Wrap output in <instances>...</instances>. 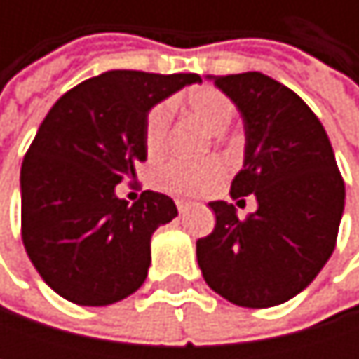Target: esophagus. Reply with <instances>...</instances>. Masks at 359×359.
<instances>
[{
	"mask_svg": "<svg viewBox=\"0 0 359 359\" xmlns=\"http://www.w3.org/2000/svg\"><path fill=\"white\" fill-rule=\"evenodd\" d=\"M177 208H179L180 214H184L189 208H191V201H184V199H177Z\"/></svg>",
	"mask_w": 359,
	"mask_h": 359,
	"instance_id": "obj_1",
	"label": "esophagus"
}]
</instances>
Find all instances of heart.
I'll list each match as a JSON object with an SVG mask.
<instances>
[{
  "label": "heart",
  "mask_w": 359,
  "mask_h": 359,
  "mask_svg": "<svg viewBox=\"0 0 359 359\" xmlns=\"http://www.w3.org/2000/svg\"><path fill=\"white\" fill-rule=\"evenodd\" d=\"M187 106L214 135H224L235 120L233 102L214 87H197L189 91ZM168 128H170V106L160 104L149 111L145 120V147L149 156H156L166 147ZM224 175H226V166L222 160H197V162L175 160L158 170V182L170 193L197 195L214 189L224 179Z\"/></svg>",
  "instance_id": "obj_1"
}]
</instances>
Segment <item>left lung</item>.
I'll use <instances>...</instances> for the list:
<instances>
[{
  "label": "left lung",
  "instance_id": "left-lung-1",
  "mask_svg": "<svg viewBox=\"0 0 359 359\" xmlns=\"http://www.w3.org/2000/svg\"><path fill=\"white\" fill-rule=\"evenodd\" d=\"M205 79L243 118L245 156L231 195H253L257 210L241 220L233 203L210 201L216 226L197 241V264L231 304L272 308L302 293L328 262L345 184L324 126L297 93L262 72Z\"/></svg>",
  "mask_w": 359,
  "mask_h": 359
}]
</instances>
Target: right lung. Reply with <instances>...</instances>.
Here are the masks:
<instances>
[{
  "label": "right lung",
  "mask_w": 359,
  "mask_h": 359,
  "mask_svg": "<svg viewBox=\"0 0 359 359\" xmlns=\"http://www.w3.org/2000/svg\"><path fill=\"white\" fill-rule=\"evenodd\" d=\"M199 74L108 70L64 93L41 122L20 170L22 241L41 278L79 306H109L147 278L151 235L179 216L175 201L145 191L116 195L147 160L154 106Z\"/></svg>",
  "instance_id": "right-lung-1"
}]
</instances>
